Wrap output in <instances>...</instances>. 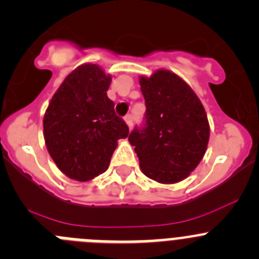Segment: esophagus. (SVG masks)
<instances>
[{
    "mask_svg": "<svg viewBox=\"0 0 259 259\" xmlns=\"http://www.w3.org/2000/svg\"><path fill=\"white\" fill-rule=\"evenodd\" d=\"M125 122H126V125L127 126H129V129H132V126H133V116L132 115H126L125 116Z\"/></svg>",
    "mask_w": 259,
    "mask_h": 259,
    "instance_id": "34e87169",
    "label": "esophagus"
}]
</instances>
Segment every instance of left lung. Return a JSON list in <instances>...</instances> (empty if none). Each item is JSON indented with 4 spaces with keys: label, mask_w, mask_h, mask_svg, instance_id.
<instances>
[{
    "label": "left lung",
    "mask_w": 259,
    "mask_h": 259,
    "mask_svg": "<svg viewBox=\"0 0 259 259\" xmlns=\"http://www.w3.org/2000/svg\"><path fill=\"white\" fill-rule=\"evenodd\" d=\"M146 100V127L130 133L129 142L147 178L176 184L195 170L207 151L209 122L202 102L175 72L158 69L139 76Z\"/></svg>",
    "instance_id": "obj_1"
}]
</instances>
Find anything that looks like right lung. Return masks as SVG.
I'll return each mask as SVG.
<instances>
[{
    "instance_id": "add662e5",
    "label": "right lung",
    "mask_w": 259,
    "mask_h": 259,
    "mask_svg": "<svg viewBox=\"0 0 259 259\" xmlns=\"http://www.w3.org/2000/svg\"><path fill=\"white\" fill-rule=\"evenodd\" d=\"M112 75L97 64L72 70L51 98L43 137L53 162L67 178L89 181L105 172L118 139L129 129L107 97Z\"/></svg>"
}]
</instances>
